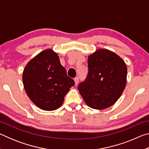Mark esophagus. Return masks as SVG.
I'll list each match as a JSON object with an SVG mask.
<instances>
[{
	"instance_id": "1",
	"label": "esophagus",
	"mask_w": 149,
	"mask_h": 149,
	"mask_svg": "<svg viewBox=\"0 0 149 149\" xmlns=\"http://www.w3.org/2000/svg\"><path fill=\"white\" fill-rule=\"evenodd\" d=\"M74 81H75V85H77V84H78V82H79V78H78L77 77H75L74 78Z\"/></svg>"
}]
</instances>
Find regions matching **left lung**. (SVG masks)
I'll return each instance as SVG.
<instances>
[{"instance_id": "8db88e82", "label": "left lung", "mask_w": 149, "mask_h": 149, "mask_svg": "<svg viewBox=\"0 0 149 149\" xmlns=\"http://www.w3.org/2000/svg\"><path fill=\"white\" fill-rule=\"evenodd\" d=\"M87 77L78 89L88 107L104 110L116 102L125 89L127 68L115 52L99 49L88 56Z\"/></svg>"}]
</instances>
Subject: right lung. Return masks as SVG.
Instances as JSON below:
<instances>
[{
  "label": "right lung",
  "mask_w": 149,
  "mask_h": 149,
  "mask_svg": "<svg viewBox=\"0 0 149 149\" xmlns=\"http://www.w3.org/2000/svg\"><path fill=\"white\" fill-rule=\"evenodd\" d=\"M25 91L41 110L52 111L63 104L65 95L75 84L52 49L41 51L26 64L22 75Z\"/></svg>",
  "instance_id": "obj_1"
}]
</instances>
